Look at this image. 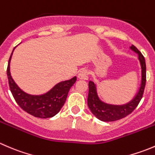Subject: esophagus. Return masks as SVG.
<instances>
[{
	"label": "esophagus",
	"mask_w": 155,
	"mask_h": 155,
	"mask_svg": "<svg viewBox=\"0 0 155 155\" xmlns=\"http://www.w3.org/2000/svg\"><path fill=\"white\" fill-rule=\"evenodd\" d=\"M78 78L79 79H84V80H87V71L86 70H83L82 71L79 72L78 74Z\"/></svg>",
	"instance_id": "esophagus-1"
}]
</instances>
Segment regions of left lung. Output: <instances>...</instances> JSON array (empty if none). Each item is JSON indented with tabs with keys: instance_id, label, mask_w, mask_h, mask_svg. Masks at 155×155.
Returning <instances> with one entry per match:
<instances>
[{
	"instance_id": "obj_1",
	"label": "left lung",
	"mask_w": 155,
	"mask_h": 155,
	"mask_svg": "<svg viewBox=\"0 0 155 155\" xmlns=\"http://www.w3.org/2000/svg\"><path fill=\"white\" fill-rule=\"evenodd\" d=\"M130 49L138 54L139 61L142 69L141 85L138 93L135 97L127 104L124 105H112L105 104L99 99L97 94L96 85L93 82H88V96H87V106L92 113L99 120L102 121H115L124 118L130 115L137 108L143 97L146 82V65L144 56L134 45L130 46Z\"/></svg>"
}]
</instances>
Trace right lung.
I'll list each match as a JSON object with an SVG mask.
<instances>
[{
	"label": "right lung",
	"mask_w": 155,
	"mask_h": 155,
	"mask_svg": "<svg viewBox=\"0 0 155 155\" xmlns=\"http://www.w3.org/2000/svg\"><path fill=\"white\" fill-rule=\"evenodd\" d=\"M12 51L9 59L7 73L9 86L15 102L23 110L34 117L47 118L55 115L64 104L70 87L76 82V76L70 80L59 82L44 94H28L18 87L10 75V63Z\"/></svg>",
	"instance_id": "add662e5"
}]
</instances>
